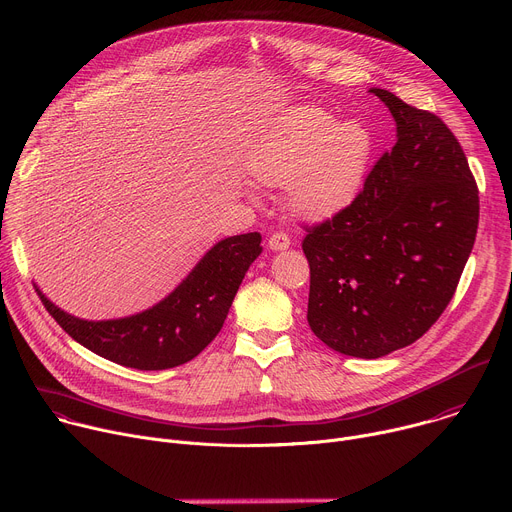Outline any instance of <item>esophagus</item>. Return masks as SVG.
<instances>
[{
	"label": "esophagus",
	"mask_w": 512,
	"mask_h": 512,
	"mask_svg": "<svg viewBox=\"0 0 512 512\" xmlns=\"http://www.w3.org/2000/svg\"><path fill=\"white\" fill-rule=\"evenodd\" d=\"M288 246H290V236L284 234V232H274L268 238V248L270 250H286Z\"/></svg>",
	"instance_id": "esophagus-1"
}]
</instances>
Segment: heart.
<instances>
[{
    "label": "heart",
    "mask_w": 512,
    "mask_h": 512,
    "mask_svg": "<svg viewBox=\"0 0 512 512\" xmlns=\"http://www.w3.org/2000/svg\"><path fill=\"white\" fill-rule=\"evenodd\" d=\"M373 139L359 121L298 107L272 121L252 153V171L268 185H288L292 208L309 218L331 216L357 195Z\"/></svg>",
    "instance_id": "heart-1"
}]
</instances>
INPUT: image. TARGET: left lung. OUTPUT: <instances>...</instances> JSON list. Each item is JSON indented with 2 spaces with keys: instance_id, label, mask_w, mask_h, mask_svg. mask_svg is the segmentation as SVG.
<instances>
[{
  "instance_id": "obj_1",
  "label": "left lung",
  "mask_w": 512,
  "mask_h": 512,
  "mask_svg": "<svg viewBox=\"0 0 512 512\" xmlns=\"http://www.w3.org/2000/svg\"><path fill=\"white\" fill-rule=\"evenodd\" d=\"M397 141L331 220L306 226L309 325L331 349L377 359L418 341L452 300L478 230L468 159L430 111L371 88Z\"/></svg>"
}]
</instances>
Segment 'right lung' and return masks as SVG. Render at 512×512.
I'll return each instance as SVG.
<instances>
[{"label":"right lung","mask_w":512,"mask_h":512,"mask_svg":"<svg viewBox=\"0 0 512 512\" xmlns=\"http://www.w3.org/2000/svg\"><path fill=\"white\" fill-rule=\"evenodd\" d=\"M258 232L218 242L161 302L115 321L76 319L36 292L54 321L82 347L113 363L161 371L183 365L206 349L228 317L250 264L262 252Z\"/></svg>","instance_id":"obj_1"}]
</instances>
